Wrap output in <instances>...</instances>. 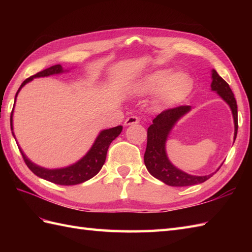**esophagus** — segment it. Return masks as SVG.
<instances>
[{"mask_svg": "<svg viewBox=\"0 0 252 252\" xmlns=\"http://www.w3.org/2000/svg\"><path fill=\"white\" fill-rule=\"evenodd\" d=\"M140 122V119L136 116H131L127 118V119L125 121V126H131V125H136V123Z\"/></svg>", "mask_w": 252, "mask_h": 252, "instance_id": "esophagus-1", "label": "esophagus"}]
</instances>
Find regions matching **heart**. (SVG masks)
<instances>
[{
	"mask_svg": "<svg viewBox=\"0 0 252 252\" xmlns=\"http://www.w3.org/2000/svg\"><path fill=\"white\" fill-rule=\"evenodd\" d=\"M167 69L154 71L144 77L137 84V92L148 95L156 92L155 98L161 107H172L189 95L192 81L183 70L171 72Z\"/></svg>",
	"mask_w": 252,
	"mask_h": 252,
	"instance_id": "b5f03b06",
	"label": "heart"
}]
</instances>
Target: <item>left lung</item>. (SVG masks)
Masks as SVG:
<instances>
[{
    "label": "left lung",
    "instance_id": "8db88e82",
    "mask_svg": "<svg viewBox=\"0 0 252 252\" xmlns=\"http://www.w3.org/2000/svg\"><path fill=\"white\" fill-rule=\"evenodd\" d=\"M211 89L212 91H216L231 107L235 125L234 138H236L238 130L236 99L234 97L228 83L219 76L215 69L212 70ZM189 110L190 106H179L174 107V108L165 109L155 118L153 123L147 129V146L146 152L144 154V162H145L148 172L154 178L162 181L164 184L170 186H190L200 184L213 175V173L202 176L187 174L175 168L167 157L165 142H167L169 133L180 118L183 117Z\"/></svg>",
    "mask_w": 252,
    "mask_h": 252
}]
</instances>
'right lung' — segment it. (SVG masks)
Listing matches in <instances>:
<instances>
[{
    "label": "right lung",
    "instance_id": "right-lung-1",
    "mask_svg": "<svg viewBox=\"0 0 252 252\" xmlns=\"http://www.w3.org/2000/svg\"><path fill=\"white\" fill-rule=\"evenodd\" d=\"M62 72H63V67L61 65H55L35 73L34 76H31L30 78L26 79L25 81L21 83L17 93H16L15 100H16V97H17L20 89L23 88L26 83L30 82L33 78L47 77V76H52V74H57ZM10 129L13 130V111H12V115H10ZM121 131H122L121 126L101 131L98 134L97 138L95 140L93 146L91 147L88 154L85 155L82 159H80L76 163L69 165V167L62 168V169L51 170V169L39 167V165L31 162L30 160L26 157V155L20 148L19 151L21 155H23V158L25 160L27 167H28L36 176H39V178L50 181L52 183H55L58 185H77V184H81L83 182L88 181L90 179H92L93 176H95L99 172L101 167H103L105 163L107 151H108L110 143L120 134ZM13 135H14V132H13Z\"/></svg>",
    "mask_w": 252,
    "mask_h": 252
}]
</instances>
